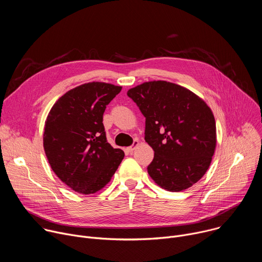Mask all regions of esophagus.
I'll list each match as a JSON object with an SVG mask.
<instances>
[{
    "mask_svg": "<svg viewBox=\"0 0 262 262\" xmlns=\"http://www.w3.org/2000/svg\"><path fill=\"white\" fill-rule=\"evenodd\" d=\"M138 145H139V142H138L137 140H135L132 146H129V147H126V148H125V151H126V152H128V154H132V152L135 150V148H136Z\"/></svg>",
    "mask_w": 262,
    "mask_h": 262,
    "instance_id": "34e87169",
    "label": "esophagus"
}]
</instances>
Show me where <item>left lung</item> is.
<instances>
[{
    "label": "left lung",
    "instance_id": "8db88e82",
    "mask_svg": "<svg viewBox=\"0 0 262 262\" xmlns=\"http://www.w3.org/2000/svg\"><path fill=\"white\" fill-rule=\"evenodd\" d=\"M127 96L145 117V141L155 151L148 174L170 192L191 188L214 154L215 121L209 106L192 91L166 81L143 83Z\"/></svg>",
    "mask_w": 262,
    "mask_h": 262
}]
</instances>
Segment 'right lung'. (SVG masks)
<instances>
[{
  "label": "right lung",
  "mask_w": 262,
  "mask_h": 262,
  "mask_svg": "<svg viewBox=\"0 0 262 262\" xmlns=\"http://www.w3.org/2000/svg\"><path fill=\"white\" fill-rule=\"evenodd\" d=\"M120 86L93 82L61 96L48 115L43 147L55 174L73 191L93 194L111 180L124 158L105 137L102 115Z\"/></svg>",
  "instance_id": "obj_1"
}]
</instances>
